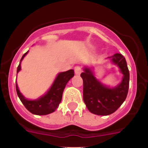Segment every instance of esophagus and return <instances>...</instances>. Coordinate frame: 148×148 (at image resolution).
I'll return each instance as SVG.
<instances>
[{"label":"esophagus","instance_id":"obj_1","mask_svg":"<svg viewBox=\"0 0 148 148\" xmlns=\"http://www.w3.org/2000/svg\"><path fill=\"white\" fill-rule=\"evenodd\" d=\"M74 71H75V75H80L81 73H82V69L79 66H75L74 68Z\"/></svg>","mask_w":148,"mask_h":148}]
</instances>
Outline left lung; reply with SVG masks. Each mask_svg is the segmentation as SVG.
<instances>
[{
    "label": "left lung",
    "instance_id": "obj_1",
    "mask_svg": "<svg viewBox=\"0 0 148 148\" xmlns=\"http://www.w3.org/2000/svg\"><path fill=\"white\" fill-rule=\"evenodd\" d=\"M108 58L119 66L123 75L121 82L116 87L110 88L104 85L94 76L90 68L84 67L81 74L84 101L90 112L99 116H108L116 111L126 99L129 89L130 73L125 57L116 53Z\"/></svg>",
    "mask_w": 148,
    "mask_h": 148
}]
</instances>
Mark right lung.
Listing matches in <instances>:
<instances>
[{
    "instance_id": "obj_1",
    "label": "right lung",
    "mask_w": 148,
    "mask_h": 148,
    "mask_svg": "<svg viewBox=\"0 0 148 148\" xmlns=\"http://www.w3.org/2000/svg\"><path fill=\"white\" fill-rule=\"evenodd\" d=\"M27 53L28 52L24 53L23 56H22L20 64L17 68V73H18L21 69V62ZM73 76H74V70H70L68 71L58 73L53 82V85L51 86L47 93L36 100H29V99H26L21 93L16 83L17 94L23 105L25 106V108L32 114L42 115V116L49 114L51 113H53L58 108V105L61 101V99H62L63 92H64L66 84Z\"/></svg>"
}]
</instances>
